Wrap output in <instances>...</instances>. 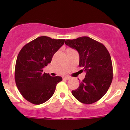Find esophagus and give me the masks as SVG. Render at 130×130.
Masks as SVG:
<instances>
[{
	"label": "esophagus",
	"mask_w": 130,
	"mask_h": 130,
	"mask_svg": "<svg viewBox=\"0 0 130 130\" xmlns=\"http://www.w3.org/2000/svg\"><path fill=\"white\" fill-rule=\"evenodd\" d=\"M70 79V77L68 76H64L63 77V79H65V80H68Z\"/></svg>",
	"instance_id": "obj_1"
}]
</instances>
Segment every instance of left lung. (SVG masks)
Instances as JSON below:
<instances>
[{
	"mask_svg": "<svg viewBox=\"0 0 130 130\" xmlns=\"http://www.w3.org/2000/svg\"><path fill=\"white\" fill-rule=\"evenodd\" d=\"M65 44L77 50L79 65L86 71V77L73 95L80 102L92 104L105 95L113 77L111 58L102 43L88 37L66 40Z\"/></svg>",
	"mask_w": 130,
	"mask_h": 130,
	"instance_id": "8db88e82",
	"label": "left lung"
}]
</instances>
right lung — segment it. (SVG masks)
I'll return each instance as SVG.
<instances>
[{"instance_id":"add662e5","label":"right lung","mask_w":130,"mask_h":130,"mask_svg":"<svg viewBox=\"0 0 130 130\" xmlns=\"http://www.w3.org/2000/svg\"><path fill=\"white\" fill-rule=\"evenodd\" d=\"M63 39L46 36L37 38L24 46L16 59L14 77L16 86L24 98L31 103L46 102L54 93L60 76H51L43 68L64 44Z\"/></svg>"}]
</instances>
